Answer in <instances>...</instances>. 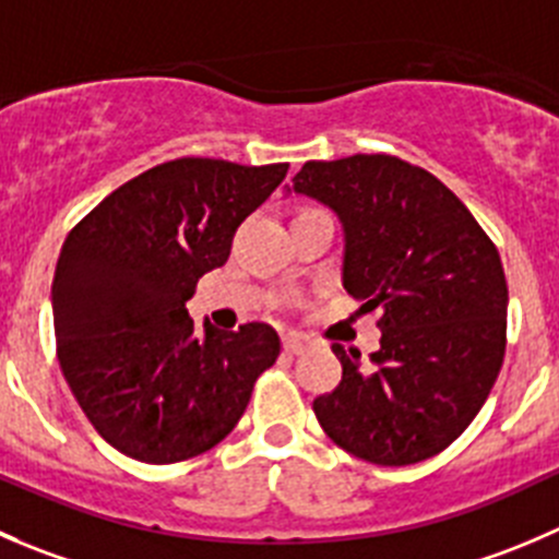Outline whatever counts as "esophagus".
I'll return each instance as SVG.
<instances>
[{"label": "esophagus", "instance_id": "1", "mask_svg": "<svg viewBox=\"0 0 559 559\" xmlns=\"http://www.w3.org/2000/svg\"><path fill=\"white\" fill-rule=\"evenodd\" d=\"M308 349L306 341L300 335H284V352L286 355H302Z\"/></svg>", "mask_w": 559, "mask_h": 559}]
</instances>
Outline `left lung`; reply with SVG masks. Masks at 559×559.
<instances>
[{
    "label": "left lung",
    "mask_w": 559,
    "mask_h": 559,
    "mask_svg": "<svg viewBox=\"0 0 559 559\" xmlns=\"http://www.w3.org/2000/svg\"><path fill=\"white\" fill-rule=\"evenodd\" d=\"M333 210L341 281L379 311V349L333 344L341 382L313 399L324 435L357 459L404 467L445 451L478 415L506 357L508 284L478 221L435 175L393 155L308 160L286 193Z\"/></svg>",
    "instance_id": "8db88e82"
}]
</instances>
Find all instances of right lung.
Listing matches in <instances>:
<instances>
[{
    "label": "right lung",
    "mask_w": 559,
    "mask_h": 559,
    "mask_svg": "<svg viewBox=\"0 0 559 559\" xmlns=\"http://www.w3.org/2000/svg\"><path fill=\"white\" fill-rule=\"evenodd\" d=\"M286 169L169 160L108 193L64 240L51 286L59 366L124 456L175 464L215 448L278 357L270 324L197 330L186 302Z\"/></svg>",
    "instance_id": "right-lung-1"
}]
</instances>
